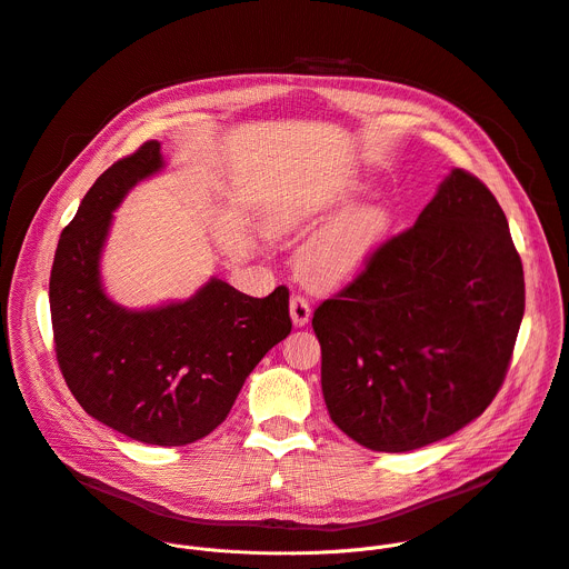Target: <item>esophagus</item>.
I'll use <instances>...</instances> for the list:
<instances>
[{
    "label": "esophagus",
    "instance_id": "1",
    "mask_svg": "<svg viewBox=\"0 0 569 569\" xmlns=\"http://www.w3.org/2000/svg\"><path fill=\"white\" fill-rule=\"evenodd\" d=\"M290 317H292L295 327H306L308 319H310V303H308L306 297L295 295L290 299Z\"/></svg>",
    "mask_w": 569,
    "mask_h": 569
}]
</instances>
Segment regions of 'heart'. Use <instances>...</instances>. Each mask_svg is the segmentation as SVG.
Returning a JSON list of instances; mask_svg holds the SVG:
<instances>
[{
	"label": "heart",
	"mask_w": 569,
	"mask_h": 569,
	"mask_svg": "<svg viewBox=\"0 0 569 569\" xmlns=\"http://www.w3.org/2000/svg\"><path fill=\"white\" fill-rule=\"evenodd\" d=\"M353 193H323L306 204L288 209L272 220L274 233H301L340 216ZM391 229V213L382 204L351 209L321 229L301 252L299 268L317 288H340L365 272Z\"/></svg>",
	"instance_id": "1"
}]
</instances>
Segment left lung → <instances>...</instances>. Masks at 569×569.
Returning a JSON list of instances; mask_svg holds the SVG:
<instances>
[{
  "instance_id": "obj_1",
  "label": "left lung",
  "mask_w": 569,
  "mask_h": 569,
  "mask_svg": "<svg viewBox=\"0 0 569 569\" xmlns=\"http://www.w3.org/2000/svg\"><path fill=\"white\" fill-rule=\"evenodd\" d=\"M522 315L507 216L483 182L455 169L417 222L312 315L333 423L378 452L455 435L502 387Z\"/></svg>"
}]
</instances>
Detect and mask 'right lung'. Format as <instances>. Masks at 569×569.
Masks as SVG:
<instances>
[{"label":"right lung","instance_id":"1","mask_svg":"<svg viewBox=\"0 0 569 569\" xmlns=\"http://www.w3.org/2000/svg\"><path fill=\"white\" fill-rule=\"evenodd\" d=\"M161 169L159 141H146L94 182L60 233L49 306L56 358L80 408L134 441L187 446L227 419L292 321L286 286L257 299L213 277L187 301L148 310L106 295L101 252L112 211Z\"/></svg>","mask_w":569,"mask_h":569}]
</instances>
